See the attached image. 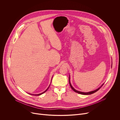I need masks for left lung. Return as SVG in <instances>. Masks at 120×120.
<instances>
[{
	"mask_svg": "<svg viewBox=\"0 0 120 120\" xmlns=\"http://www.w3.org/2000/svg\"><path fill=\"white\" fill-rule=\"evenodd\" d=\"M69 84H70V86H71V88L73 89V90L74 92H76V93H78V94H83V95H89V94H93L95 93L96 92H97V91H98V90L101 88V87L102 86V85H104V84H102L101 85V87H100L99 88H98V89H96V90H94V91H91V92H90L85 93V92H80V91H77V90H76L75 89H74V88H73V87L72 86V85H71V83H70V76H69Z\"/></svg>",
	"mask_w": 120,
	"mask_h": 120,
	"instance_id": "1",
	"label": "left lung"
}]
</instances>
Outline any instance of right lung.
Segmentation results:
<instances>
[{
  "instance_id": "add662e5",
  "label": "right lung",
  "mask_w": 120,
  "mask_h": 120,
  "mask_svg": "<svg viewBox=\"0 0 120 120\" xmlns=\"http://www.w3.org/2000/svg\"><path fill=\"white\" fill-rule=\"evenodd\" d=\"M49 86H50V85H49ZM49 87H48L47 88V89H46V90H45V91H44V92H43V93H41V94H35V95H41V94H44V93H45V92H46V91H47V90H48V89L49 88ZM31 95H33V94H31Z\"/></svg>"
}]
</instances>
